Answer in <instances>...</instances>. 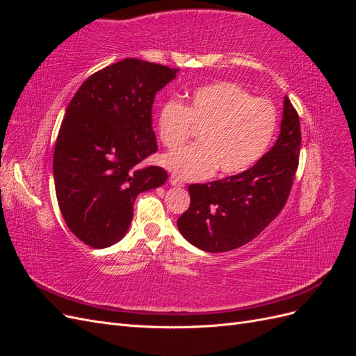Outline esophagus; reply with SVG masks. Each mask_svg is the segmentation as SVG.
<instances>
[{
	"label": "esophagus",
	"instance_id": "1",
	"mask_svg": "<svg viewBox=\"0 0 356 356\" xmlns=\"http://www.w3.org/2000/svg\"><path fill=\"white\" fill-rule=\"evenodd\" d=\"M169 182H170V186H174V187H182V186H184V182H182L179 178L174 177V175L169 178Z\"/></svg>",
	"mask_w": 356,
	"mask_h": 356
}]
</instances>
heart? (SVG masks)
<instances>
[{
	"label": "heart",
	"instance_id": "1",
	"mask_svg": "<svg viewBox=\"0 0 356 356\" xmlns=\"http://www.w3.org/2000/svg\"><path fill=\"white\" fill-rule=\"evenodd\" d=\"M191 124L200 129L202 144L177 149L161 161L182 179H203L217 168L224 175L242 174L254 166L270 147L276 127V106L254 98L242 86L218 81L200 86L188 105L166 102L159 113V138L174 149L186 143Z\"/></svg>",
	"mask_w": 356,
	"mask_h": 356
}]
</instances>
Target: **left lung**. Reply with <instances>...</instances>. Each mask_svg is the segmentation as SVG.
Listing matches in <instances>:
<instances>
[{
    "mask_svg": "<svg viewBox=\"0 0 356 356\" xmlns=\"http://www.w3.org/2000/svg\"><path fill=\"white\" fill-rule=\"evenodd\" d=\"M301 144L300 120L284 98V113L275 145L242 174L191 184L190 208L178 218L181 234L199 250L225 252L257 238L285 207Z\"/></svg>",
    "mask_w": 356,
    "mask_h": 356,
    "instance_id": "obj_1",
    "label": "left lung"
}]
</instances>
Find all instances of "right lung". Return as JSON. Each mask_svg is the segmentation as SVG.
Listing matches in <instances>:
<instances>
[{"mask_svg": "<svg viewBox=\"0 0 356 356\" xmlns=\"http://www.w3.org/2000/svg\"><path fill=\"white\" fill-rule=\"evenodd\" d=\"M177 68L123 59L86 80L60 124L53 177L68 229L92 248L123 239L139 193L163 186L168 172L141 161L157 152L153 102Z\"/></svg>", "mask_w": 356, "mask_h": 356, "instance_id": "right-lung-1", "label": "right lung"}]
</instances>
